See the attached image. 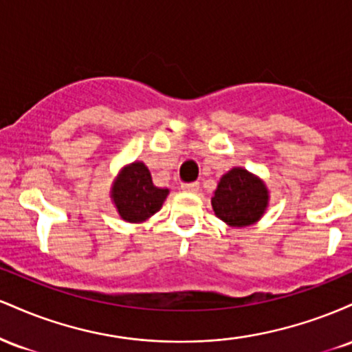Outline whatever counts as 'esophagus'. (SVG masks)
Listing matches in <instances>:
<instances>
[{
	"instance_id": "34e87169",
	"label": "esophagus",
	"mask_w": 352,
	"mask_h": 352,
	"mask_svg": "<svg viewBox=\"0 0 352 352\" xmlns=\"http://www.w3.org/2000/svg\"><path fill=\"white\" fill-rule=\"evenodd\" d=\"M199 188H200V185L197 184V182H190V184H182V190H184V192L195 193V192H199Z\"/></svg>"
}]
</instances>
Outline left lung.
Here are the masks:
<instances>
[{
	"label": "left lung",
	"mask_w": 352,
	"mask_h": 352,
	"mask_svg": "<svg viewBox=\"0 0 352 352\" xmlns=\"http://www.w3.org/2000/svg\"><path fill=\"white\" fill-rule=\"evenodd\" d=\"M268 199L263 180L245 168L235 167L218 182L212 207L215 215L230 227H248L263 217Z\"/></svg>",
	"instance_id": "left-lung-1"
}]
</instances>
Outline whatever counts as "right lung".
<instances>
[{
	"label": "right lung",
	"mask_w": 352,
	"mask_h": 352,
	"mask_svg": "<svg viewBox=\"0 0 352 352\" xmlns=\"http://www.w3.org/2000/svg\"><path fill=\"white\" fill-rule=\"evenodd\" d=\"M111 193L122 220L129 223H142L162 208L168 188L155 187L145 164L134 162L120 170Z\"/></svg>",
	"instance_id": "right-lung-1"
}]
</instances>
